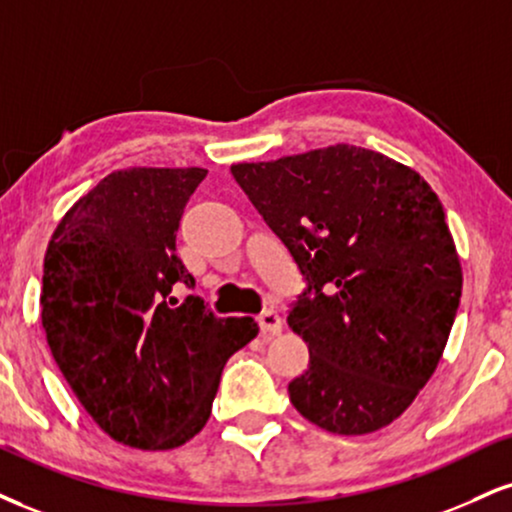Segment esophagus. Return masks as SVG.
<instances>
[{
	"label": "esophagus",
	"instance_id": "obj_1",
	"mask_svg": "<svg viewBox=\"0 0 512 512\" xmlns=\"http://www.w3.org/2000/svg\"><path fill=\"white\" fill-rule=\"evenodd\" d=\"M257 324H260L262 336H276V334H281V329H283L281 317L276 315L274 310H264L262 315L257 317Z\"/></svg>",
	"mask_w": 512,
	"mask_h": 512
}]
</instances>
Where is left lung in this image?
I'll use <instances>...</instances> for the list:
<instances>
[{"label":"left lung","instance_id":"8db88e82","mask_svg":"<svg viewBox=\"0 0 512 512\" xmlns=\"http://www.w3.org/2000/svg\"><path fill=\"white\" fill-rule=\"evenodd\" d=\"M231 174L305 279L288 310L310 350L288 384L295 410L346 436L391 424L439 365L463 293L441 200L417 171L355 145Z\"/></svg>","mask_w":512,"mask_h":512}]
</instances>
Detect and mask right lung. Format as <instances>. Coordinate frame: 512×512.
Here are the masks:
<instances>
[{
  "label": "right lung",
  "mask_w": 512,
  "mask_h": 512,
  "mask_svg": "<svg viewBox=\"0 0 512 512\" xmlns=\"http://www.w3.org/2000/svg\"><path fill=\"white\" fill-rule=\"evenodd\" d=\"M205 169L114 171L59 221L47 245L42 326L88 415L143 451L193 439L212 415L226 360L257 336L252 317H217L176 255V231Z\"/></svg>",
  "instance_id": "1"
}]
</instances>
